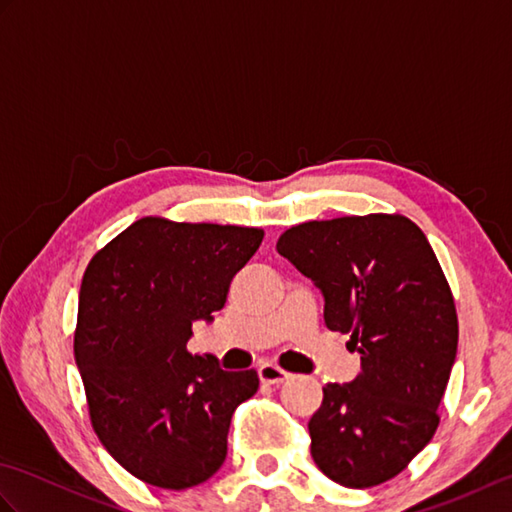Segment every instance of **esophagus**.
Here are the masks:
<instances>
[{
	"label": "esophagus",
	"mask_w": 512,
	"mask_h": 512,
	"mask_svg": "<svg viewBox=\"0 0 512 512\" xmlns=\"http://www.w3.org/2000/svg\"><path fill=\"white\" fill-rule=\"evenodd\" d=\"M290 376H292L290 372H286V369H281L275 363H264L262 367H259V380L266 385H279V383H284V380H288Z\"/></svg>",
	"instance_id": "esophagus-1"
}]
</instances>
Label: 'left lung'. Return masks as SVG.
<instances>
[{
	"label": "left lung",
	"mask_w": 512,
	"mask_h": 512,
	"mask_svg": "<svg viewBox=\"0 0 512 512\" xmlns=\"http://www.w3.org/2000/svg\"><path fill=\"white\" fill-rule=\"evenodd\" d=\"M325 297L323 319L350 334L361 374L323 387L310 418L314 464L347 488L383 484L427 447L458 352L453 292L431 244L400 213L288 228L277 242Z\"/></svg>",
	"instance_id": "1"
}]
</instances>
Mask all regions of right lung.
Instances as JSON below:
<instances>
[{
	"label": "right lung",
	"mask_w": 512,
	"mask_h": 512,
	"mask_svg": "<svg viewBox=\"0 0 512 512\" xmlns=\"http://www.w3.org/2000/svg\"><path fill=\"white\" fill-rule=\"evenodd\" d=\"M262 228L143 217L96 253L81 281L74 356L96 436L158 488L198 486L226 460L237 405L255 369L226 372L191 354L193 321L222 310Z\"/></svg>",
	"instance_id": "obj_1"
}]
</instances>
